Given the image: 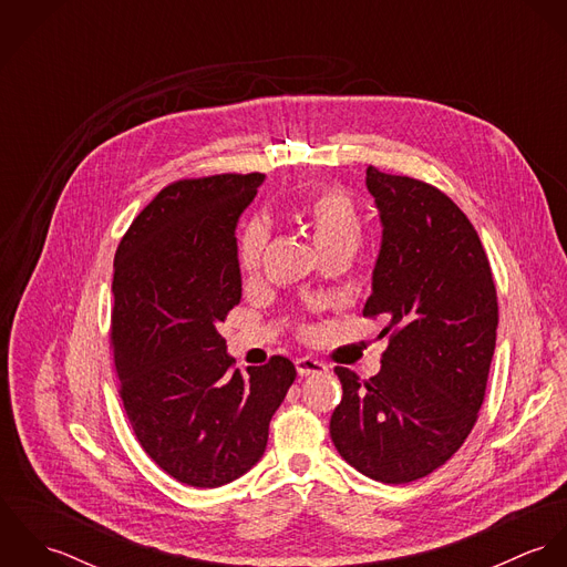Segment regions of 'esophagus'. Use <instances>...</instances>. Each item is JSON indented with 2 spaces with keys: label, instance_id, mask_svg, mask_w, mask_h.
Masks as SVG:
<instances>
[{
  "label": "esophagus",
  "instance_id": "obj_1",
  "mask_svg": "<svg viewBox=\"0 0 567 567\" xmlns=\"http://www.w3.org/2000/svg\"><path fill=\"white\" fill-rule=\"evenodd\" d=\"M324 371H327V364L321 362V360H317V358L306 355V358L297 360V373L299 375H319V373H324Z\"/></svg>",
  "mask_w": 567,
  "mask_h": 567
}]
</instances>
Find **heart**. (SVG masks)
I'll list each match as a JSON object with an SVG mask.
<instances>
[{
    "instance_id": "1",
    "label": "heart",
    "mask_w": 567,
    "mask_h": 567,
    "mask_svg": "<svg viewBox=\"0 0 567 567\" xmlns=\"http://www.w3.org/2000/svg\"><path fill=\"white\" fill-rule=\"evenodd\" d=\"M301 227L312 234L321 257L349 259L360 246L364 225L358 205L338 187H317L299 196L292 207ZM268 225L261 218L246 220L236 240V259L244 275H252L268 244Z\"/></svg>"
}]
</instances>
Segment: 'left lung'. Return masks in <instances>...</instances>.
Returning a JSON list of instances; mask_svg holds the SVG:
<instances>
[{"mask_svg": "<svg viewBox=\"0 0 567 567\" xmlns=\"http://www.w3.org/2000/svg\"><path fill=\"white\" fill-rule=\"evenodd\" d=\"M367 187L384 234L362 315L382 317L391 338L371 380L333 369L342 400L329 434L360 474L404 485L447 463L478 421L497 295L483 243L447 194L378 167Z\"/></svg>", "mask_w": 567, "mask_h": 567, "instance_id": "8db88e82", "label": "left lung"}]
</instances>
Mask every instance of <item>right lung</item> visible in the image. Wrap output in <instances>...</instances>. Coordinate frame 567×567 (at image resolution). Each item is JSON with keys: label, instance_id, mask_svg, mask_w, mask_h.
Masks as SVG:
<instances>
[{"label": "right lung", "instance_id": "right-lung-1", "mask_svg": "<svg viewBox=\"0 0 567 567\" xmlns=\"http://www.w3.org/2000/svg\"><path fill=\"white\" fill-rule=\"evenodd\" d=\"M264 178L174 181L115 250L109 336L120 398L144 452L183 485L214 488L246 474L297 378L284 355L234 371L218 333L243 297L236 225Z\"/></svg>", "mask_w": 567, "mask_h": 567}]
</instances>
